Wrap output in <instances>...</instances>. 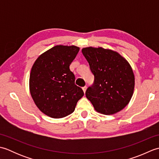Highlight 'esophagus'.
Returning a JSON list of instances; mask_svg holds the SVG:
<instances>
[{
    "instance_id": "esophagus-1",
    "label": "esophagus",
    "mask_w": 159,
    "mask_h": 159,
    "mask_svg": "<svg viewBox=\"0 0 159 159\" xmlns=\"http://www.w3.org/2000/svg\"><path fill=\"white\" fill-rule=\"evenodd\" d=\"M82 89H83V92H84V93H85V92H86V89H87V87H86V86H85V87H83Z\"/></svg>"
}]
</instances>
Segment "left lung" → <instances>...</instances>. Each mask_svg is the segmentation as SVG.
Listing matches in <instances>:
<instances>
[{
  "mask_svg": "<svg viewBox=\"0 0 159 159\" xmlns=\"http://www.w3.org/2000/svg\"><path fill=\"white\" fill-rule=\"evenodd\" d=\"M82 53L94 75L85 95L98 112L112 115L122 110L133 96L134 76L130 64L119 53L87 47Z\"/></svg>",
  "mask_w": 159,
  "mask_h": 159,
  "instance_id": "1",
  "label": "left lung"
}]
</instances>
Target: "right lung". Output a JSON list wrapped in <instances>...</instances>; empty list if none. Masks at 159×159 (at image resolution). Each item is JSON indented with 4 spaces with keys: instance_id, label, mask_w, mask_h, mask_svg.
Masks as SVG:
<instances>
[{
    "instance_id": "add662e5",
    "label": "right lung",
    "mask_w": 159,
    "mask_h": 159,
    "mask_svg": "<svg viewBox=\"0 0 159 159\" xmlns=\"http://www.w3.org/2000/svg\"><path fill=\"white\" fill-rule=\"evenodd\" d=\"M79 49L75 46H55L42 54L32 67L31 95L38 109L50 117L62 118L73 113L84 95L70 70Z\"/></svg>"
}]
</instances>
